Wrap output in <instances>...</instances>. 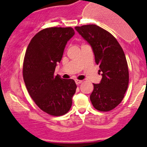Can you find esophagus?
Returning a JSON list of instances; mask_svg holds the SVG:
<instances>
[{"label": "esophagus", "mask_w": 147, "mask_h": 147, "mask_svg": "<svg viewBox=\"0 0 147 147\" xmlns=\"http://www.w3.org/2000/svg\"><path fill=\"white\" fill-rule=\"evenodd\" d=\"M75 81L77 84H80L82 82V80H75Z\"/></svg>", "instance_id": "obj_1"}]
</instances>
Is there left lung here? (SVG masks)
<instances>
[{"mask_svg": "<svg viewBox=\"0 0 147 147\" xmlns=\"http://www.w3.org/2000/svg\"><path fill=\"white\" fill-rule=\"evenodd\" d=\"M75 29L91 46L102 73L100 82L93 84L92 104L101 112L112 110L122 101L128 87L129 69L124 51L112 34L96 25Z\"/></svg>", "mask_w": 147, "mask_h": 147, "instance_id": "8db88e82", "label": "left lung"}]
</instances>
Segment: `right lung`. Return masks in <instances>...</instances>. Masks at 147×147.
Masks as SVG:
<instances>
[{
	"label": "right lung",
	"mask_w": 147,
	"mask_h": 147,
	"mask_svg": "<svg viewBox=\"0 0 147 147\" xmlns=\"http://www.w3.org/2000/svg\"><path fill=\"white\" fill-rule=\"evenodd\" d=\"M74 35L70 27L45 28L32 38L25 55L23 75L28 93L40 109L53 116L69 110L76 91L73 80L54 75L67 42Z\"/></svg>",
	"instance_id": "obj_1"
}]
</instances>
